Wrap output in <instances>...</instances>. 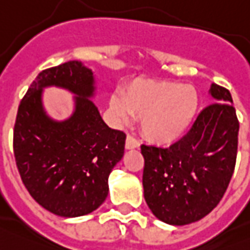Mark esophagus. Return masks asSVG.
<instances>
[{
	"instance_id": "esophagus-1",
	"label": "esophagus",
	"mask_w": 250,
	"mask_h": 250,
	"mask_svg": "<svg viewBox=\"0 0 250 250\" xmlns=\"http://www.w3.org/2000/svg\"><path fill=\"white\" fill-rule=\"evenodd\" d=\"M139 146H140L139 140L135 139L133 135L127 134L126 143H125V147H126V149H134V148H139Z\"/></svg>"
}]
</instances>
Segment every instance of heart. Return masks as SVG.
<instances>
[{
    "label": "heart",
    "mask_w": 250,
    "mask_h": 250,
    "mask_svg": "<svg viewBox=\"0 0 250 250\" xmlns=\"http://www.w3.org/2000/svg\"><path fill=\"white\" fill-rule=\"evenodd\" d=\"M110 103L121 120H129L133 113L139 115L144 137L156 143H168L180 138L190 126L199 97L191 85L137 79L127 84L124 93H115Z\"/></svg>",
    "instance_id": "b5f03b06"
}]
</instances>
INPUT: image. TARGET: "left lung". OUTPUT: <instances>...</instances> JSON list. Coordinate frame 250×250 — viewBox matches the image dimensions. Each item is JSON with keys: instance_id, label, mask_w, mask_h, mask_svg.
I'll return each instance as SVG.
<instances>
[{"instance_id": "left-lung-1", "label": "left lung", "mask_w": 250, "mask_h": 250, "mask_svg": "<svg viewBox=\"0 0 250 250\" xmlns=\"http://www.w3.org/2000/svg\"><path fill=\"white\" fill-rule=\"evenodd\" d=\"M214 102L201 111L184 138L170 147L142 144L144 198L170 225H188L216 208L236 164L239 120L226 88L212 84Z\"/></svg>"}]
</instances>
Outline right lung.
I'll return each instance as SVG.
<instances>
[{
  "label": "right lung",
  "instance_id": "right-lung-1",
  "mask_svg": "<svg viewBox=\"0 0 250 250\" xmlns=\"http://www.w3.org/2000/svg\"><path fill=\"white\" fill-rule=\"evenodd\" d=\"M62 86L75 92L76 112L56 123L42 111V88ZM92 70L67 61L43 70L19 104L14 156L29 194L47 211L62 217L84 216L108 194V176L123 158L126 135L107 126L93 96Z\"/></svg>",
  "mask_w": 250,
  "mask_h": 250
}]
</instances>
